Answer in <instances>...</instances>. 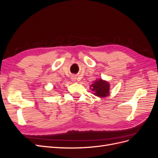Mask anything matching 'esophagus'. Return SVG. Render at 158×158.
<instances>
[{
  "mask_svg": "<svg viewBox=\"0 0 158 158\" xmlns=\"http://www.w3.org/2000/svg\"><path fill=\"white\" fill-rule=\"evenodd\" d=\"M76 78H75V77H73V78H72V80H74Z\"/></svg>",
  "mask_w": 158,
  "mask_h": 158,
  "instance_id": "1",
  "label": "esophagus"
}]
</instances>
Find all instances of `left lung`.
<instances>
[{
  "label": "left lung",
  "instance_id": "left-lung-1",
  "mask_svg": "<svg viewBox=\"0 0 158 158\" xmlns=\"http://www.w3.org/2000/svg\"><path fill=\"white\" fill-rule=\"evenodd\" d=\"M91 89L93 90L94 95L98 97H106L109 94V84L102 79L94 82Z\"/></svg>",
  "mask_w": 158,
  "mask_h": 158
}]
</instances>
